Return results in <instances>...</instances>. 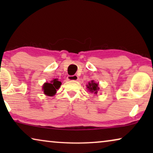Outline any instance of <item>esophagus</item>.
Masks as SVG:
<instances>
[{
  "label": "esophagus",
  "instance_id": "1",
  "mask_svg": "<svg viewBox=\"0 0 153 153\" xmlns=\"http://www.w3.org/2000/svg\"><path fill=\"white\" fill-rule=\"evenodd\" d=\"M78 76H76V75H70V76H68V78H67V79L68 80H70V81H76L78 80Z\"/></svg>",
  "mask_w": 153,
  "mask_h": 153
}]
</instances>
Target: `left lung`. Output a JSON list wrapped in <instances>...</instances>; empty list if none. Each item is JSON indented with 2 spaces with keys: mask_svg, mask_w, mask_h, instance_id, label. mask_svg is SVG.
<instances>
[{
  "mask_svg": "<svg viewBox=\"0 0 153 153\" xmlns=\"http://www.w3.org/2000/svg\"><path fill=\"white\" fill-rule=\"evenodd\" d=\"M87 88H88L90 92H91V93L97 94V91L99 90L98 83H96L93 81H92L91 83H88V85H87Z\"/></svg>",
  "mask_w": 153,
  "mask_h": 153,
  "instance_id": "left-lung-1",
  "label": "left lung"
}]
</instances>
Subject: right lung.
<instances>
[{
	"label": "right lung",
	"instance_id": "obj_1",
	"mask_svg": "<svg viewBox=\"0 0 153 153\" xmlns=\"http://www.w3.org/2000/svg\"><path fill=\"white\" fill-rule=\"evenodd\" d=\"M61 85V82L58 79H53L51 83H45L42 88L44 93L48 96H53L56 94V90L58 89Z\"/></svg>",
	"mask_w": 153,
	"mask_h": 153
}]
</instances>
